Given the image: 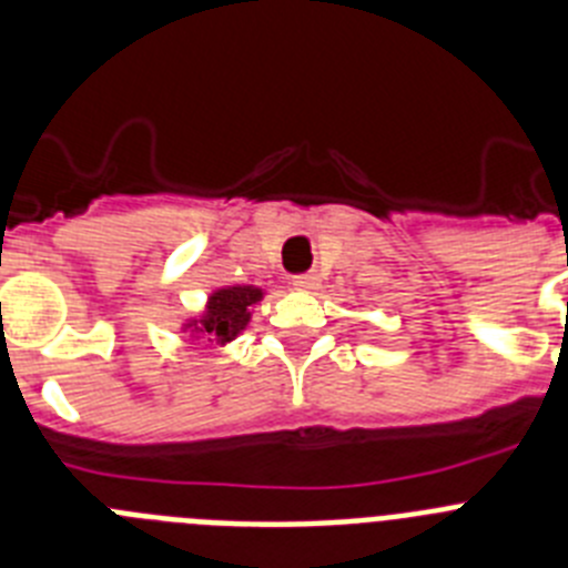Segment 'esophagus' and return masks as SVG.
<instances>
[{
  "label": "esophagus",
  "instance_id": "obj_1",
  "mask_svg": "<svg viewBox=\"0 0 568 568\" xmlns=\"http://www.w3.org/2000/svg\"><path fill=\"white\" fill-rule=\"evenodd\" d=\"M293 287L301 290V293H310V290L318 287V275L315 273H301L293 278Z\"/></svg>",
  "mask_w": 568,
  "mask_h": 568
}]
</instances>
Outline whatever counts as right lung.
I'll return each mask as SVG.
<instances>
[{
	"mask_svg": "<svg viewBox=\"0 0 568 568\" xmlns=\"http://www.w3.org/2000/svg\"><path fill=\"white\" fill-rule=\"evenodd\" d=\"M261 298L258 287H230L210 295L207 315L202 318L204 333L222 341H233L241 329L247 327L250 307Z\"/></svg>",
	"mask_w": 568,
	"mask_h": 568,
	"instance_id": "add662e5",
	"label": "right lung"
}]
</instances>
